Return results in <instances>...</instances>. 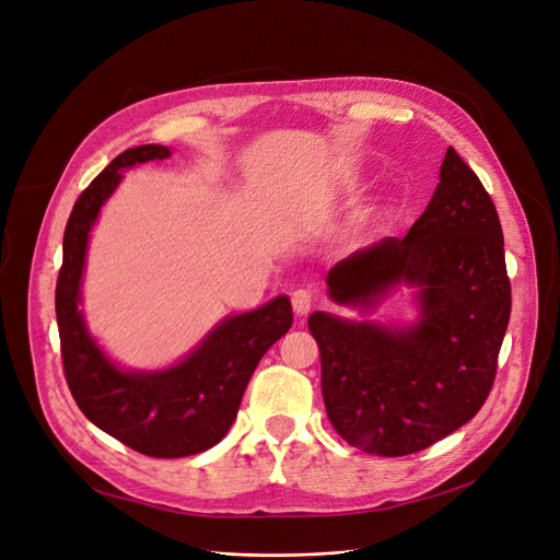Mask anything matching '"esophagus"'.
<instances>
[{"label":"esophagus","mask_w":560,"mask_h":560,"mask_svg":"<svg viewBox=\"0 0 560 560\" xmlns=\"http://www.w3.org/2000/svg\"><path fill=\"white\" fill-rule=\"evenodd\" d=\"M317 303V296L310 292V289H296V292L292 294V305H294V312L299 317H305L307 312L315 307Z\"/></svg>","instance_id":"obj_1"}]
</instances>
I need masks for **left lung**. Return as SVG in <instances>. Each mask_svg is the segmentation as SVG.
I'll use <instances>...</instances> for the list:
<instances>
[{"label": "left lung", "mask_w": 560, "mask_h": 560, "mask_svg": "<svg viewBox=\"0 0 560 560\" xmlns=\"http://www.w3.org/2000/svg\"><path fill=\"white\" fill-rule=\"evenodd\" d=\"M328 294L374 307L393 287L418 289L409 328L312 312L328 420L353 448L401 457L471 420L494 386L510 319L499 213L478 174L451 147L428 209L405 238L386 236L335 264Z\"/></svg>", "instance_id": "obj_1"}]
</instances>
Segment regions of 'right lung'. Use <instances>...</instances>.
<instances>
[{
	"label": "right lung",
	"mask_w": 560,
	"mask_h": 560,
	"mask_svg": "<svg viewBox=\"0 0 560 560\" xmlns=\"http://www.w3.org/2000/svg\"><path fill=\"white\" fill-rule=\"evenodd\" d=\"M167 155L170 149L161 144L128 149L82 190L66 222L55 294L63 376L80 411L128 448L163 459L205 453L228 434L261 355L294 322L292 303L278 296L225 319L188 358L163 372H124L96 347L78 310L89 230L119 186L121 170Z\"/></svg>",
	"instance_id": "obj_1"
}]
</instances>
